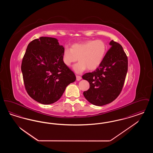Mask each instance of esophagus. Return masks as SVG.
<instances>
[{
    "label": "esophagus",
    "instance_id": "34e87169",
    "mask_svg": "<svg viewBox=\"0 0 153 153\" xmlns=\"http://www.w3.org/2000/svg\"><path fill=\"white\" fill-rule=\"evenodd\" d=\"M81 79V77L80 76H76V80L77 81H80Z\"/></svg>",
    "mask_w": 153,
    "mask_h": 153
}]
</instances>
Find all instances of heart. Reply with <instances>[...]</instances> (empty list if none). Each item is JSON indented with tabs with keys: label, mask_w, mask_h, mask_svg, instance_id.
<instances>
[{
	"label": "heart",
	"mask_w": 153,
	"mask_h": 153,
	"mask_svg": "<svg viewBox=\"0 0 153 153\" xmlns=\"http://www.w3.org/2000/svg\"><path fill=\"white\" fill-rule=\"evenodd\" d=\"M106 50V45L101 39L75 43L71 46V49L65 48L62 53V61L66 66H70L78 58L79 62L73 66L76 73H81L87 68L93 71L102 64Z\"/></svg>",
	"instance_id": "b5f03b06"
}]
</instances>
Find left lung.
Masks as SVG:
<instances>
[{
	"mask_svg": "<svg viewBox=\"0 0 153 153\" xmlns=\"http://www.w3.org/2000/svg\"><path fill=\"white\" fill-rule=\"evenodd\" d=\"M111 48L96 70L82 76L89 83L83 95L91 104L102 106L115 100L120 94L128 70V59L122 46L112 40Z\"/></svg>",
	"mask_w": 153,
	"mask_h": 153,
	"instance_id": "1",
	"label": "left lung"
}]
</instances>
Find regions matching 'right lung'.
I'll return each instance as SVG.
<instances>
[{
    "label": "right lung",
    "mask_w": 153,
    "mask_h": 153,
    "mask_svg": "<svg viewBox=\"0 0 153 153\" xmlns=\"http://www.w3.org/2000/svg\"><path fill=\"white\" fill-rule=\"evenodd\" d=\"M54 38L41 36L27 46L21 71L30 96L43 104L58 101L66 87L75 81L74 73L62 61L64 48Z\"/></svg>",
    "instance_id": "right-lung-1"
}]
</instances>
